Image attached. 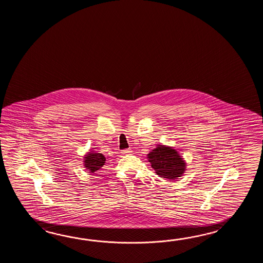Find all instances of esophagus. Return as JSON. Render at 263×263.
<instances>
[{"mask_svg": "<svg viewBox=\"0 0 263 263\" xmlns=\"http://www.w3.org/2000/svg\"><path fill=\"white\" fill-rule=\"evenodd\" d=\"M129 153H132L130 148H128V149H124V151H122V154H124V155H127V154H129Z\"/></svg>", "mask_w": 263, "mask_h": 263, "instance_id": "obj_1", "label": "esophagus"}]
</instances>
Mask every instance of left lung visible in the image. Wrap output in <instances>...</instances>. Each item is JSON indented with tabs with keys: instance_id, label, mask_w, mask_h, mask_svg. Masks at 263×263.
<instances>
[{
	"instance_id": "left-lung-1",
	"label": "left lung",
	"mask_w": 263,
	"mask_h": 263,
	"mask_svg": "<svg viewBox=\"0 0 263 263\" xmlns=\"http://www.w3.org/2000/svg\"><path fill=\"white\" fill-rule=\"evenodd\" d=\"M151 167L161 178L173 180L184 173L186 162L179 152L168 145H157L147 154Z\"/></svg>"
}]
</instances>
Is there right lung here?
<instances>
[{"mask_svg": "<svg viewBox=\"0 0 263 263\" xmlns=\"http://www.w3.org/2000/svg\"><path fill=\"white\" fill-rule=\"evenodd\" d=\"M106 162V158L101 153L95 152V151H90L86 155H84V165L90 173H95L96 171L100 170Z\"/></svg>", "mask_w": 263, "mask_h": 263, "instance_id": "add662e5", "label": "right lung"}]
</instances>
